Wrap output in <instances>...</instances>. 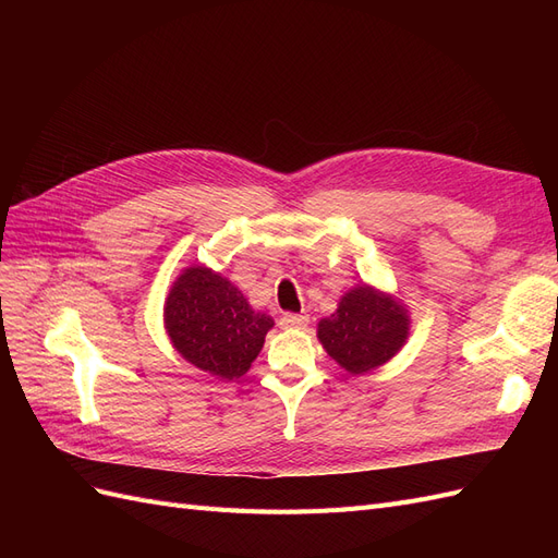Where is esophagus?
I'll list each match as a JSON object with an SVG mask.
<instances>
[{
	"label": "esophagus",
	"instance_id": "34e87169",
	"mask_svg": "<svg viewBox=\"0 0 558 558\" xmlns=\"http://www.w3.org/2000/svg\"><path fill=\"white\" fill-rule=\"evenodd\" d=\"M281 328H305L310 324V316L307 314H283L279 318Z\"/></svg>",
	"mask_w": 558,
	"mask_h": 558
}]
</instances>
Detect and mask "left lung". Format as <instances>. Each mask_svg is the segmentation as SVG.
<instances>
[{
    "mask_svg": "<svg viewBox=\"0 0 558 558\" xmlns=\"http://www.w3.org/2000/svg\"><path fill=\"white\" fill-rule=\"evenodd\" d=\"M410 328V310L398 295L359 283L340 298L330 316L318 320L316 337L328 356L356 377L391 361L408 342Z\"/></svg>",
    "mask_w": 558,
    "mask_h": 558,
    "instance_id": "1",
    "label": "left lung"
}]
</instances>
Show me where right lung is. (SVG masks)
<instances>
[{
    "label": "right lung",
    "instance_id": "1",
    "mask_svg": "<svg viewBox=\"0 0 558 558\" xmlns=\"http://www.w3.org/2000/svg\"><path fill=\"white\" fill-rule=\"evenodd\" d=\"M167 337L202 373L218 379H240L258 359L272 316L256 312L246 295L207 265L181 269L165 298Z\"/></svg>",
    "mask_w": 558,
    "mask_h": 558
}]
</instances>
